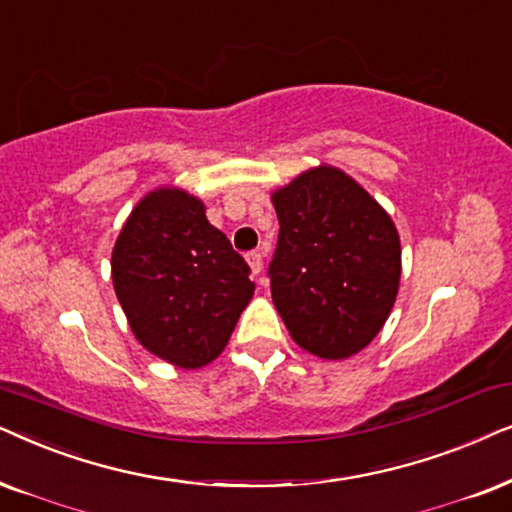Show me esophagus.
Wrapping results in <instances>:
<instances>
[{
    "instance_id": "1",
    "label": "esophagus",
    "mask_w": 512,
    "mask_h": 512,
    "mask_svg": "<svg viewBox=\"0 0 512 512\" xmlns=\"http://www.w3.org/2000/svg\"><path fill=\"white\" fill-rule=\"evenodd\" d=\"M248 264H250V269H252V274H262V269H264V255L260 250H250L248 252Z\"/></svg>"
}]
</instances>
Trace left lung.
<instances>
[{
	"instance_id": "obj_1",
	"label": "left lung",
	"mask_w": 512,
	"mask_h": 512,
	"mask_svg": "<svg viewBox=\"0 0 512 512\" xmlns=\"http://www.w3.org/2000/svg\"><path fill=\"white\" fill-rule=\"evenodd\" d=\"M278 243L271 297L295 342L339 360L384 327L400 283V238L386 210L332 166L306 170L274 194Z\"/></svg>"
}]
</instances>
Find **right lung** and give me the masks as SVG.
Masks as SVG:
<instances>
[{
  "label": "right lung",
  "instance_id": "add662e5",
  "mask_svg": "<svg viewBox=\"0 0 512 512\" xmlns=\"http://www.w3.org/2000/svg\"><path fill=\"white\" fill-rule=\"evenodd\" d=\"M112 281L138 342L185 370L220 356L255 292L243 255L180 189L135 206L114 245Z\"/></svg>",
  "mask_w": 512,
  "mask_h": 512
}]
</instances>
